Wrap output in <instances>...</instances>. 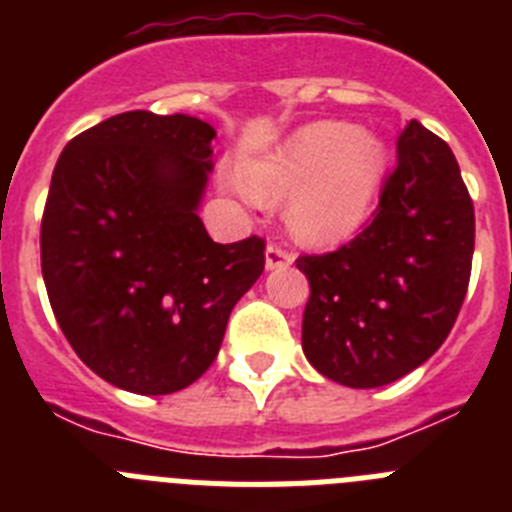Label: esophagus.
Listing matches in <instances>:
<instances>
[{
  "label": "esophagus",
  "instance_id": "34e87169",
  "mask_svg": "<svg viewBox=\"0 0 512 512\" xmlns=\"http://www.w3.org/2000/svg\"><path fill=\"white\" fill-rule=\"evenodd\" d=\"M292 261H295V253L289 248L279 246V243H269V248H266V269H282Z\"/></svg>",
  "mask_w": 512,
  "mask_h": 512
}]
</instances>
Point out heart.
I'll return each instance as SVG.
<instances>
[{
  "mask_svg": "<svg viewBox=\"0 0 512 512\" xmlns=\"http://www.w3.org/2000/svg\"><path fill=\"white\" fill-rule=\"evenodd\" d=\"M387 169V151L348 122H312L282 146L243 166L248 194L289 200V225L310 243L348 238L372 207Z\"/></svg>",
  "mask_w": 512,
  "mask_h": 512,
  "instance_id": "b5f03b06",
  "label": "heart"
}]
</instances>
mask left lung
<instances>
[{"label":"left lung","mask_w":512,"mask_h":512,"mask_svg":"<svg viewBox=\"0 0 512 512\" xmlns=\"http://www.w3.org/2000/svg\"><path fill=\"white\" fill-rule=\"evenodd\" d=\"M474 205L446 140L418 120L397 138V166L354 241L305 253L302 351L323 377L369 390L431 359L467 297Z\"/></svg>","instance_id":"left-lung-1"}]
</instances>
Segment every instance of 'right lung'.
<instances>
[{
	"instance_id": "1",
	"label": "right lung",
	"mask_w": 512,
	"mask_h": 512,
	"mask_svg": "<svg viewBox=\"0 0 512 512\" xmlns=\"http://www.w3.org/2000/svg\"><path fill=\"white\" fill-rule=\"evenodd\" d=\"M207 122L122 112L69 140L40 223L53 315L84 364L135 395H171L215 361L266 241L215 243L197 205Z\"/></svg>"
}]
</instances>
